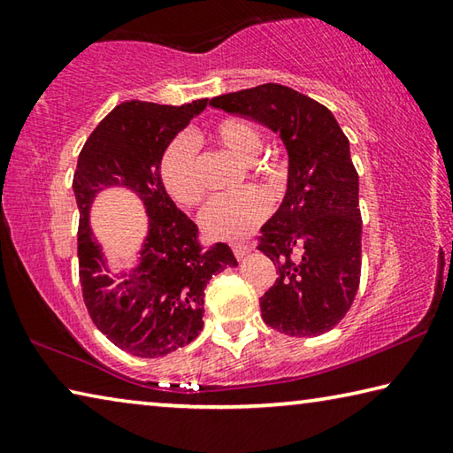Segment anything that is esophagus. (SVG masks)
<instances>
[{"label":"esophagus","mask_w":453,"mask_h":453,"mask_svg":"<svg viewBox=\"0 0 453 453\" xmlns=\"http://www.w3.org/2000/svg\"><path fill=\"white\" fill-rule=\"evenodd\" d=\"M232 250H234V256H235L237 259H243V257L248 256L250 251H251V248H250L248 243H234Z\"/></svg>","instance_id":"1"}]
</instances>
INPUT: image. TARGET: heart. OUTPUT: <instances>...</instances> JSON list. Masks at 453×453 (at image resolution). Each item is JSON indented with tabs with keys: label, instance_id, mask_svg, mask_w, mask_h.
I'll return each instance as SVG.
<instances>
[{
	"label": "heart",
	"instance_id": "obj_1",
	"mask_svg": "<svg viewBox=\"0 0 453 453\" xmlns=\"http://www.w3.org/2000/svg\"><path fill=\"white\" fill-rule=\"evenodd\" d=\"M210 140L240 162H250L262 148V135L243 119L226 118L210 127ZM257 175L262 167H250ZM159 178L167 194L183 208H197L205 197V186L199 175L197 153L186 137H175L159 159ZM270 199L257 189H243L234 196L213 199L202 216V227L213 240L235 242L248 237L265 219Z\"/></svg>",
	"mask_w": 453,
	"mask_h": 453
}]
</instances>
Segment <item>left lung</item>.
I'll list each match as a JSON object with an SVG mask.
<instances>
[{
    "instance_id": "left-lung-1",
    "label": "left lung",
    "mask_w": 453,
    "mask_h": 453,
    "mask_svg": "<svg viewBox=\"0 0 453 453\" xmlns=\"http://www.w3.org/2000/svg\"><path fill=\"white\" fill-rule=\"evenodd\" d=\"M210 105L270 127L289 157L286 197L257 245L278 272L259 297L264 321L294 337L329 332L354 303L362 273L359 181L346 134L326 105L280 83Z\"/></svg>"
}]
</instances>
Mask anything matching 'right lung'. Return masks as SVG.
<instances>
[{
	"label": "right lung",
	"instance_id": "right-lung-1",
	"mask_svg": "<svg viewBox=\"0 0 453 453\" xmlns=\"http://www.w3.org/2000/svg\"><path fill=\"white\" fill-rule=\"evenodd\" d=\"M208 105L124 102L91 132L80 151L73 194L80 208L78 257L83 302L113 346L137 357H164L203 327V291L211 275L235 267L227 243L203 250L197 226L175 208L159 178V159L175 135ZM105 187H127L150 218L141 264L113 282L88 227V208Z\"/></svg>",
	"mask_w": 453,
	"mask_h": 453
}]
</instances>
